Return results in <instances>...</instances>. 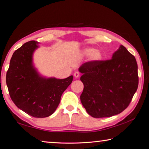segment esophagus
<instances>
[{
    "mask_svg": "<svg viewBox=\"0 0 149 149\" xmlns=\"http://www.w3.org/2000/svg\"><path fill=\"white\" fill-rule=\"evenodd\" d=\"M74 77H76V78L79 77V75H80L79 72H77V71L75 72H74Z\"/></svg>",
    "mask_w": 149,
    "mask_h": 149,
    "instance_id": "esophagus-1",
    "label": "esophagus"
}]
</instances>
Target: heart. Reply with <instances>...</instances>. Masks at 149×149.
Here are the masks:
<instances>
[{
	"label": "heart",
	"instance_id": "b5f03b06",
	"mask_svg": "<svg viewBox=\"0 0 149 149\" xmlns=\"http://www.w3.org/2000/svg\"><path fill=\"white\" fill-rule=\"evenodd\" d=\"M83 53L86 56L90 55V60L94 61V62L101 60L102 57H103L101 52L100 50H95L94 48H85L84 49Z\"/></svg>",
	"mask_w": 149,
	"mask_h": 149
}]
</instances>
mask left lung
<instances>
[{
  "label": "left lung",
  "instance_id": "left-lung-1",
  "mask_svg": "<svg viewBox=\"0 0 149 149\" xmlns=\"http://www.w3.org/2000/svg\"><path fill=\"white\" fill-rule=\"evenodd\" d=\"M79 71L84 84L81 103L93 118L111 117L122 112L138 89L136 60L123 45L111 59L88 61Z\"/></svg>",
  "mask_w": 149,
  "mask_h": 149
}]
</instances>
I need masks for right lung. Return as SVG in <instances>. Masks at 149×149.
I'll return each instance as SVG.
<instances>
[{"instance_id":"obj_1","label":"right lung","mask_w":149,"mask_h":149,"mask_svg":"<svg viewBox=\"0 0 149 149\" xmlns=\"http://www.w3.org/2000/svg\"><path fill=\"white\" fill-rule=\"evenodd\" d=\"M38 43L30 40L14 52L6 73V84L11 100L19 109L34 118H42L55 111L73 76L63 79L40 76L32 61Z\"/></svg>"}]
</instances>
